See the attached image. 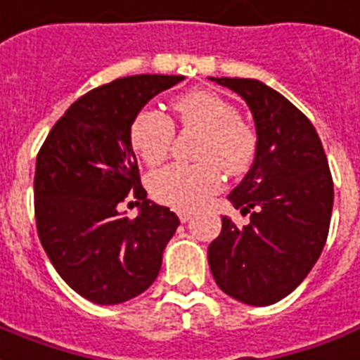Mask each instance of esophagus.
I'll return each mask as SVG.
<instances>
[{"instance_id":"34e87169","label":"esophagus","mask_w":360,"mask_h":360,"mask_svg":"<svg viewBox=\"0 0 360 360\" xmlns=\"http://www.w3.org/2000/svg\"><path fill=\"white\" fill-rule=\"evenodd\" d=\"M178 218H180L182 224H186V221L191 220V212H188V210H178Z\"/></svg>"}]
</instances>
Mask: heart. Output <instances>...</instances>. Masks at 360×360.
<instances>
[{"label":"heart","mask_w":360,"mask_h":360,"mask_svg":"<svg viewBox=\"0 0 360 360\" xmlns=\"http://www.w3.org/2000/svg\"><path fill=\"white\" fill-rule=\"evenodd\" d=\"M180 125L201 131L197 165H169L150 176L153 199L178 210L201 209L224 186L221 170L229 176L247 172L256 153V139L237 108L210 91H191L174 102ZM132 150L148 165L161 163L169 155L174 127L167 115L142 110L132 119Z\"/></svg>","instance_id":"heart-1"}]
</instances>
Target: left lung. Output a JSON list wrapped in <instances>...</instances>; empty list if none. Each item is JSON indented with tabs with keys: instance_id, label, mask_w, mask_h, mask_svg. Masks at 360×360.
Masks as SVG:
<instances>
[{
	"instance_id": "8db88e82",
	"label": "left lung",
	"mask_w": 360,
	"mask_h": 360,
	"mask_svg": "<svg viewBox=\"0 0 360 360\" xmlns=\"http://www.w3.org/2000/svg\"><path fill=\"white\" fill-rule=\"evenodd\" d=\"M231 89L252 113L256 155L228 195L250 221L221 218L209 247L216 285L248 305H271L292 292L323 252L330 228L334 184L311 121L258 79L210 77Z\"/></svg>"
}]
</instances>
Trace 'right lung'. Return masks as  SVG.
I'll return each mask as SVG.
<instances>
[{
  "label": "right lung",
  "mask_w": 360,
  "mask_h": 360,
  "mask_svg": "<svg viewBox=\"0 0 360 360\" xmlns=\"http://www.w3.org/2000/svg\"><path fill=\"white\" fill-rule=\"evenodd\" d=\"M184 75L121 77L83 94L51 129L37 153L36 224L49 260L70 288L100 305L123 304L158 279L178 216L146 199L132 119ZM143 201L131 221L118 202Z\"/></svg>",
  "instance_id": "right-lung-1"
}]
</instances>
